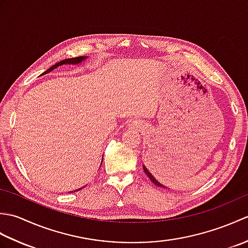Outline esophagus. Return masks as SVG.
Segmentation results:
<instances>
[{"mask_svg":"<svg viewBox=\"0 0 248 248\" xmlns=\"http://www.w3.org/2000/svg\"><path fill=\"white\" fill-rule=\"evenodd\" d=\"M136 128H139L138 124H131V129H136Z\"/></svg>","mask_w":248,"mask_h":248,"instance_id":"obj_1","label":"esophagus"}]
</instances>
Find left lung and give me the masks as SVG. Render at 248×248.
Wrapping results in <instances>:
<instances>
[{
	"label": "left lung",
	"instance_id": "left-lung-1",
	"mask_svg": "<svg viewBox=\"0 0 248 248\" xmlns=\"http://www.w3.org/2000/svg\"><path fill=\"white\" fill-rule=\"evenodd\" d=\"M143 168H144V171H145V173H146V175L147 176H148V178L150 179V180L152 181V183H155V186H160V187H165L164 186H163V184H161L159 181H157L156 180V179L155 178V176L154 175H152V173L148 170V168H147L146 166H143Z\"/></svg>",
	"mask_w": 248,
	"mask_h": 248
}]
</instances>
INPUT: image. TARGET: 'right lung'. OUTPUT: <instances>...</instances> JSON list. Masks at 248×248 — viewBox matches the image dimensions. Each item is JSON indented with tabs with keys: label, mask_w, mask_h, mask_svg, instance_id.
<instances>
[{
	"label": "right lung",
	"mask_w": 248,
	"mask_h": 248,
	"mask_svg": "<svg viewBox=\"0 0 248 248\" xmlns=\"http://www.w3.org/2000/svg\"><path fill=\"white\" fill-rule=\"evenodd\" d=\"M86 59H87L86 56H78V57H73V59H68V60H64V61H62V62H57V64H55V65H53L52 67H50L49 69L46 70V71H45L41 76L46 75V73L51 72L52 70H54L55 68L60 67V66H62V65H77V64H80L81 62H83L84 60H86ZM78 189H82V187L78 188ZM78 189H77V191H78ZM75 192H76V191H75Z\"/></svg>",
	"instance_id": "add662e5"
}]
</instances>
